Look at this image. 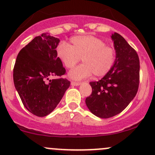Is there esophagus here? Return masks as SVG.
<instances>
[{
    "label": "esophagus",
    "instance_id": "34e87169",
    "mask_svg": "<svg viewBox=\"0 0 155 155\" xmlns=\"http://www.w3.org/2000/svg\"><path fill=\"white\" fill-rule=\"evenodd\" d=\"M80 84H81V82H74V81L71 82V85H73V86H78V85H79Z\"/></svg>",
    "mask_w": 155,
    "mask_h": 155
}]
</instances>
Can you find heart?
<instances>
[{
    "mask_svg": "<svg viewBox=\"0 0 155 155\" xmlns=\"http://www.w3.org/2000/svg\"><path fill=\"white\" fill-rule=\"evenodd\" d=\"M70 42L71 46L61 43L56 52L62 64L69 69L73 68L82 58L83 64L69 73L71 79L80 80L92 73L95 76H104L113 67L116 51L101 39L92 35L76 36L70 39Z\"/></svg>",
    "mask_w": 155,
    "mask_h": 155,
    "instance_id": "b5f03b06",
    "label": "heart"
}]
</instances>
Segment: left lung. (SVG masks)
Returning a JSON list of instances; mask_svg holds the SVG:
<instances>
[{
  "label": "left lung",
  "instance_id": "8db88e82",
  "mask_svg": "<svg viewBox=\"0 0 155 155\" xmlns=\"http://www.w3.org/2000/svg\"><path fill=\"white\" fill-rule=\"evenodd\" d=\"M116 58L101 80L91 82V94L85 99L89 110L101 118L122 112L135 97L140 84V60L137 51L118 33L112 35Z\"/></svg>",
  "mask_w": 155,
  "mask_h": 155
}]
</instances>
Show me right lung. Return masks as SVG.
Wrapping results in <instances>:
<instances>
[{
    "instance_id": "right-lung-1",
    "label": "right lung",
    "mask_w": 155,
    "mask_h": 155,
    "mask_svg": "<svg viewBox=\"0 0 155 155\" xmlns=\"http://www.w3.org/2000/svg\"><path fill=\"white\" fill-rule=\"evenodd\" d=\"M59 39L48 34L36 37L21 49L13 68V82L25 107L34 115L51 113L63 97L70 82L67 79L48 80L49 76L66 73L57 56Z\"/></svg>"
}]
</instances>
